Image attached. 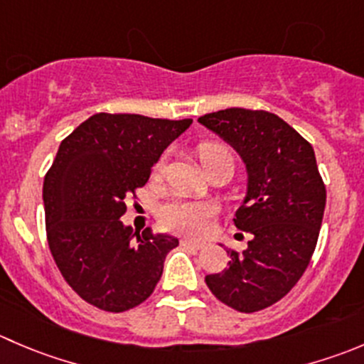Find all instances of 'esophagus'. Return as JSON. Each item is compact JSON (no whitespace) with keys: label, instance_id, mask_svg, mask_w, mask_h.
<instances>
[{"label":"esophagus","instance_id":"obj_1","mask_svg":"<svg viewBox=\"0 0 364 364\" xmlns=\"http://www.w3.org/2000/svg\"><path fill=\"white\" fill-rule=\"evenodd\" d=\"M181 245H183V247H188V249H196V250L204 249V243L193 242V240H188V238H183V240H181Z\"/></svg>","mask_w":364,"mask_h":364}]
</instances>
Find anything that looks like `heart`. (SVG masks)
I'll return each instance as SVG.
<instances>
[{
    "mask_svg": "<svg viewBox=\"0 0 364 364\" xmlns=\"http://www.w3.org/2000/svg\"><path fill=\"white\" fill-rule=\"evenodd\" d=\"M199 158L204 167V165L211 164L218 158L232 160V153L220 144H203L199 147ZM165 164H167V154H164L156 161L154 171L161 172L165 168ZM213 220L215 206L210 203H204V200L174 197L160 208V222L164 224V228L186 236H193V238L206 236L213 228Z\"/></svg>",
    "mask_w": 364,
    "mask_h": 364,
    "instance_id": "heart-1",
    "label": "heart"
}]
</instances>
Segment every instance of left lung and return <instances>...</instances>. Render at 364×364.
<instances>
[{
    "instance_id": "obj_1",
    "label": "left lung",
    "mask_w": 364,
    "mask_h": 364,
    "mask_svg": "<svg viewBox=\"0 0 364 364\" xmlns=\"http://www.w3.org/2000/svg\"><path fill=\"white\" fill-rule=\"evenodd\" d=\"M199 122L245 165L247 192L235 225L250 232L247 249H228L229 267L204 281L229 308L259 311L297 284L315 252L326 210L315 151L270 112L228 108L203 115Z\"/></svg>"
}]
</instances>
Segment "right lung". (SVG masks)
Segmentation results:
<instances>
[{"mask_svg": "<svg viewBox=\"0 0 364 364\" xmlns=\"http://www.w3.org/2000/svg\"><path fill=\"white\" fill-rule=\"evenodd\" d=\"M190 124L96 114L60 144L42 188L48 243L63 279L88 304L121 313L154 291L179 240L151 228L133 232L121 220L124 199Z\"/></svg>", "mask_w": 364, "mask_h": 364, "instance_id": "1", "label": "right lung"}]
</instances>
